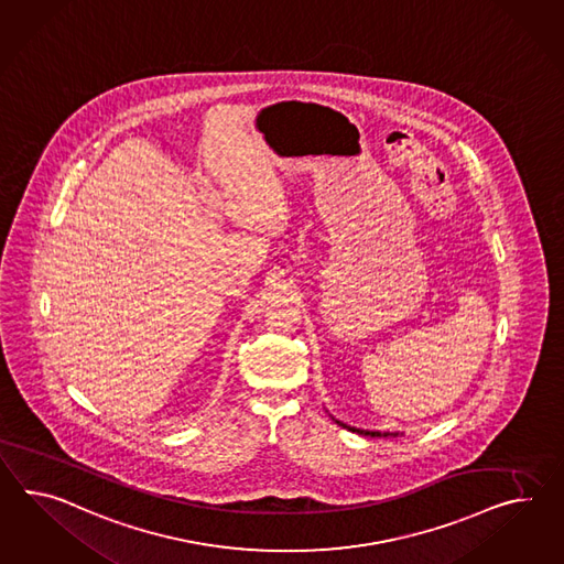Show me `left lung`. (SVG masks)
<instances>
[{
    "mask_svg": "<svg viewBox=\"0 0 564 564\" xmlns=\"http://www.w3.org/2000/svg\"><path fill=\"white\" fill-rule=\"evenodd\" d=\"M344 427H347V425H344ZM347 430H351V432H358V434L361 435H370V437H389V435H392V437H397L399 434H390V432H384V434H380V432H366V430H354V427H347Z\"/></svg>",
    "mask_w": 564,
    "mask_h": 564,
    "instance_id": "left-lung-1",
    "label": "left lung"
}]
</instances>
